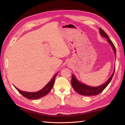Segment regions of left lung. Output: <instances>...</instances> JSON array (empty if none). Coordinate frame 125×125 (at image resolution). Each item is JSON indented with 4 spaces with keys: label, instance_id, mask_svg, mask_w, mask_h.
<instances>
[{
    "label": "left lung",
    "instance_id": "8db88e82",
    "mask_svg": "<svg viewBox=\"0 0 125 125\" xmlns=\"http://www.w3.org/2000/svg\"><path fill=\"white\" fill-rule=\"evenodd\" d=\"M99 31L101 35L103 36L104 38L107 39V41L108 42L111 46L112 47L113 49L115 52V57H116V49L115 45L113 43L112 41L110 39L109 37L108 36L107 34L104 31L102 28H99ZM115 69L114 70V72L112 73V75L110 77V78L108 79V81L106 82L104 84L102 85L97 86V87H91L87 86L85 84H82L81 82L78 81L75 78L73 75L71 77V85L73 87V88L75 89V91L78 93L79 94L83 95H98L100 93L102 92L104 90L106 86L108 85V84L110 83L111 81L112 80L113 76L114 75V73H115Z\"/></svg>",
    "mask_w": 125,
    "mask_h": 125
}]
</instances>
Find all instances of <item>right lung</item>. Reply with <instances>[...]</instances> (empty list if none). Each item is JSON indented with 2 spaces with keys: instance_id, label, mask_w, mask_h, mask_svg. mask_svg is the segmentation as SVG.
I'll return each instance as SVG.
<instances>
[{
  "instance_id": "right-lung-1",
  "label": "right lung",
  "mask_w": 125,
  "mask_h": 125,
  "mask_svg": "<svg viewBox=\"0 0 125 125\" xmlns=\"http://www.w3.org/2000/svg\"><path fill=\"white\" fill-rule=\"evenodd\" d=\"M56 73L54 76V77L52 78V79L48 83L46 86H45L42 90H40V91L36 92H28L25 91H22L21 90H20L17 87H15L16 89H17L18 92L20 93L23 97H26V98L30 99H39L42 97L44 96L46 94H47L50 92V90L52 88V86L54 85V83L55 82V79L56 76L57 75Z\"/></svg>"
}]
</instances>
